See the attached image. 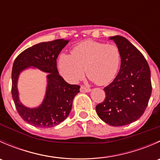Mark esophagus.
I'll list each match as a JSON object with an SVG mask.
<instances>
[{
  "mask_svg": "<svg viewBox=\"0 0 160 160\" xmlns=\"http://www.w3.org/2000/svg\"><path fill=\"white\" fill-rule=\"evenodd\" d=\"M91 89L89 88H87V87L83 86V85H82L81 87H80V91L81 92H90Z\"/></svg>",
  "mask_w": 160,
  "mask_h": 160,
  "instance_id": "esophagus-1",
  "label": "esophagus"
}]
</instances>
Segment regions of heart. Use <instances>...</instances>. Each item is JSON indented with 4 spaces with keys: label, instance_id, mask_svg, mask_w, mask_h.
<instances>
[{
    "label": "heart",
    "instance_id": "b5f03b06",
    "mask_svg": "<svg viewBox=\"0 0 160 160\" xmlns=\"http://www.w3.org/2000/svg\"><path fill=\"white\" fill-rule=\"evenodd\" d=\"M122 55L114 44L86 40L73 47L71 55L61 54L58 67L68 81L76 83L88 77L98 85H107L116 77L120 67Z\"/></svg>",
    "mask_w": 160,
    "mask_h": 160
}]
</instances>
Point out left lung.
<instances>
[{
    "instance_id": "left-lung-1",
    "label": "left lung",
    "mask_w": 160,
    "mask_h": 160,
    "mask_svg": "<svg viewBox=\"0 0 160 160\" xmlns=\"http://www.w3.org/2000/svg\"><path fill=\"white\" fill-rule=\"evenodd\" d=\"M122 55L121 67L112 83L104 88L105 99L96 106L100 118L112 126L138 120L147 108L152 93L150 69L141 52L124 37H111Z\"/></svg>"
}]
</instances>
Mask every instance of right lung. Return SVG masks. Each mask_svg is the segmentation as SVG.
Returning a JSON list of instances; mask_svg holds the SVG:
<instances>
[{"label": "right lung", "mask_w": 160, "mask_h": 160, "mask_svg": "<svg viewBox=\"0 0 160 160\" xmlns=\"http://www.w3.org/2000/svg\"><path fill=\"white\" fill-rule=\"evenodd\" d=\"M68 40L56 39L41 42L28 48L16 57L12 67L11 94L18 113L22 118L33 126L50 128L63 122L70 114L72 100L80 92V86L69 84L59 75L56 59ZM34 66L49 72L48 90L43 104L36 109H28L20 102L17 89L19 73Z\"/></svg>", "instance_id": "obj_1"}]
</instances>
